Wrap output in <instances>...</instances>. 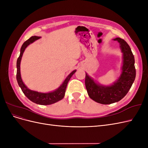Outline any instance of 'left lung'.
<instances>
[{"label":"left lung","instance_id":"1","mask_svg":"<svg viewBox=\"0 0 148 148\" xmlns=\"http://www.w3.org/2000/svg\"><path fill=\"white\" fill-rule=\"evenodd\" d=\"M120 43L123 53V65L120 77L110 86L96 83L86 73L85 85L89 97L102 104H110L123 98L131 88L136 77L135 58L127 42L120 38L114 39Z\"/></svg>","mask_w":148,"mask_h":148}]
</instances>
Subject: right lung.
Listing matches in <instances>:
<instances>
[{
  "label": "right lung",
  "instance_id": "add662e5",
  "mask_svg": "<svg viewBox=\"0 0 148 148\" xmlns=\"http://www.w3.org/2000/svg\"><path fill=\"white\" fill-rule=\"evenodd\" d=\"M41 37L36 36L31 37L29 39L27 40V41H26L23 44V45H22L20 49V54L19 57L18 58L16 62V80L19 86L21 88L22 91L24 93V95L27 97L30 101L39 105H50L63 99L65 96L67 84H68L69 80L71 78V77H72V75L76 72V70H73L72 72H71L68 75V77L66 78L63 83L60 85V86L59 88L52 92L42 93L38 91H32L26 87L23 81H22L21 78L20 62L21 60V57L22 56H23V53L25 50V49L27 47V46L29 45L30 44L34 42L36 40L39 39Z\"/></svg>",
  "mask_w": 148,
  "mask_h": 148
}]
</instances>
